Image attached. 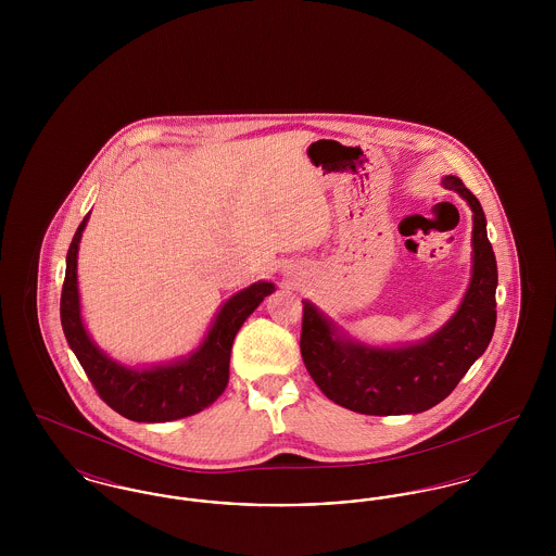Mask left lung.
Instances as JSON below:
<instances>
[{"mask_svg":"<svg viewBox=\"0 0 556 556\" xmlns=\"http://www.w3.org/2000/svg\"><path fill=\"white\" fill-rule=\"evenodd\" d=\"M442 186L456 191L473 212L471 279L456 313L425 340L372 345L348 336L302 300L300 352L320 392L361 415H417L442 402L485 352L496 327L498 268L485 231V214L458 177Z\"/></svg>","mask_w":556,"mask_h":556,"instance_id":"left-lung-1","label":"left lung"}]
</instances>
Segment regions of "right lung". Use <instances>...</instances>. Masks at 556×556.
Instances as JSON below:
<instances>
[{
  "mask_svg": "<svg viewBox=\"0 0 556 556\" xmlns=\"http://www.w3.org/2000/svg\"><path fill=\"white\" fill-rule=\"evenodd\" d=\"M89 214L71 241L60 298L62 329L80 367L108 406L137 424L177 421L208 408L229 383L231 345L239 327L275 291V283L256 281L233 293L218 308L204 340L187 356L146 367L123 365L91 340L80 315L77 258Z\"/></svg>",
  "mask_w": 556,
  "mask_h": 556,
  "instance_id": "1",
  "label": "right lung"
}]
</instances>
